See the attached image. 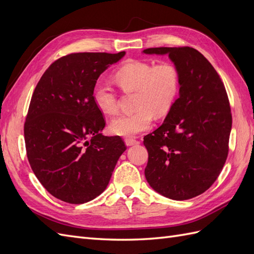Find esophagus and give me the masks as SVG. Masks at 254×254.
Segmentation results:
<instances>
[{
    "mask_svg": "<svg viewBox=\"0 0 254 254\" xmlns=\"http://www.w3.org/2000/svg\"><path fill=\"white\" fill-rule=\"evenodd\" d=\"M125 143H126L127 146H131V145L139 144L140 141H137L135 139H131V137H127V139H125Z\"/></svg>",
    "mask_w": 254,
    "mask_h": 254,
    "instance_id": "1",
    "label": "esophagus"
}]
</instances>
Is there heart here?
Instances as JSON below:
<instances>
[{
    "mask_svg": "<svg viewBox=\"0 0 254 254\" xmlns=\"http://www.w3.org/2000/svg\"><path fill=\"white\" fill-rule=\"evenodd\" d=\"M115 82L124 92H135L132 113L120 114L109 124L115 135L130 136L147 130L153 114L162 118L172 109L181 86L179 67L171 61L155 64L151 61L130 59L118 68ZM93 101L105 114H114L119 108L117 92L104 80H98L93 88Z\"/></svg>",
    "mask_w": 254,
    "mask_h": 254,
    "instance_id": "heart-1",
    "label": "heart"
}]
</instances>
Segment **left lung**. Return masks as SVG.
Listing matches in <instances>:
<instances>
[{
	"label": "left lung",
	"instance_id": "obj_1",
	"mask_svg": "<svg viewBox=\"0 0 254 254\" xmlns=\"http://www.w3.org/2000/svg\"><path fill=\"white\" fill-rule=\"evenodd\" d=\"M143 52L168 54L181 74L179 97L164 123L144 136L146 180L159 194L187 200L204 193L226 163L232 127L227 91L209 60L193 48Z\"/></svg>",
	"mask_w": 254,
	"mask_h": 254
}]
</instances>
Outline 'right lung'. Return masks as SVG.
<instances>
[{
	"instance_id": "1",
	"label": "right lung",
	"mask_w": 254,
	"mask_h": 254,
	"mask_svg": "<svg viewBox=\"0 0 254 254\" xmlns=\"http://www.w3.org/2000/svg\"><path fill=\"white\" fill-rule=\"evenodd\" d=\"M125 52L72 53L44 72L30 99L24 123L26 155L51 195L72 204L102 194L126 150L120 136L102 135L105 118L93 88Z\"/></svg>"
}]
</instances>
